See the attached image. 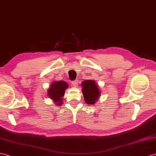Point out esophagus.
<instances>
[{
    "mask_svg": "<svg viewBox=\"0 0 156 156\" xmlns=\"http://www.w3.org/2000/svg\"><path fill=\"white\" fill-rule=\"evenodd\" d=\"M78 83H79V80H78V79H75V80H74V81H73L71 82L72 85H73V87H75L78 85Z\"/></svg>",
    "mask_w": 156,
    "mask_h": 156,
    "instance_id": "1",
    "label": "esophagus"
}]
</instances>
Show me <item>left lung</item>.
Returning <instances> with one entry per match:
<instances>
[{
	"label": "left lung",
	"mask_w": 156,
	"mask_h": 156,
	"mask_svg": "<svg viewBox=\"0 0 156 156\" xmlns=\"http://www.w3.org/2000/svg\"><path fill=\"white\" fill-rule=\"evenodd\" d=\"M82 92L87 104L95 103L100 96V91L93 80H85L82 83Z\"/></svg>",
	"instance_id": "left-lung-1"
}]
</instances>
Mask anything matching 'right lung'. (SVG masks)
I'll return each mask as SVG.
<instances>
[{
	"label": "right lung",
	"instance_id": "right-lung-1",
	"mask_svg": "<svg viewBox=\"0 0 156 156\" xmlns=\"http://www.w3.org/2000/svg\"><path fill=\"white\" fill-rule=\"evenodd\" d=\"M67 87V83L65 81H54L48 90V96L54 101L57 105L60 106L62 104V97Z\"/></svg>",
	"mask_w": 156,
	"mask_h": 156
}]
</instances>
